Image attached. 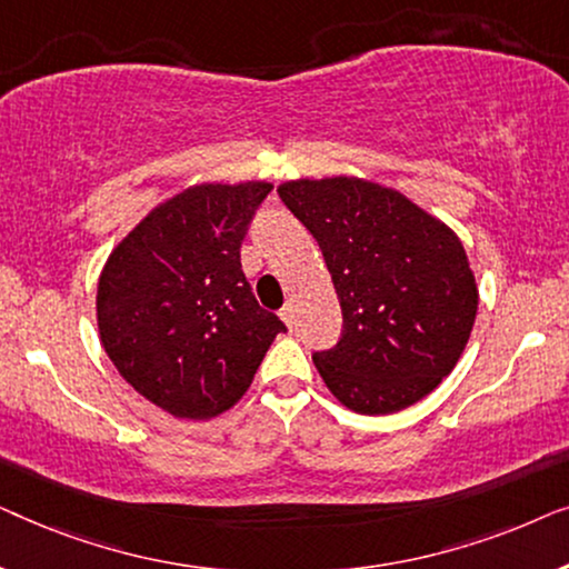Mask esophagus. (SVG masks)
<instances>
[{"label": "esophagus", "mask_w": 569, "mask_h": 569, "mask_svg": "<svg viewBox=\"0 0 569 569\" xmlns=\"http://www.w3.org/2000/svg\"><path fill=\"white\" fill-rule=\"evenodd\" d=\"M279 318H282L287 329H292V326H295V310L290 306H284L282 310H279Z\"/></svg>", "instance_id": "esophagus-1"}]
</instances>
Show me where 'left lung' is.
I'll list each match as a JSON object with an SVG mask.
<instances>
[{
    "instance_id": "obj_1",
    "label": "left lung",
    "mask_w": 569,
    "mask_h": 569,
    "mask_svg": "<svg viewBox=\"0 0 569 569\" xmlns=\"http://www.w3.org/2000/svg\"><path fill=\"white\" fill-rule=\"evenodd\" d=\"M318 240L345 329L313 362L357 415H393L425 399L461 360L479 308L463 243L401 191L355 176L277 189Z\"/></svg>"
}]
</instances>
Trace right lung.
<instances>
[{
	"mask_svg": "<svg viewBox=\"0 0 569 569\" xmlns=\"http://www.w3.org/2000/svg\"><path fill=\"white\" fill-rule=\"evenodd\" d=\"M271 183H197L113 248L98 279L106 355L139 396L178 419H212L248 391L279 331L240 269Z\"/></svg>",
	"mask_w": 569,
	"mask_h": 569,
	"instance_id": "obj_1",
	"label": "right lung"
}]
</instances>
